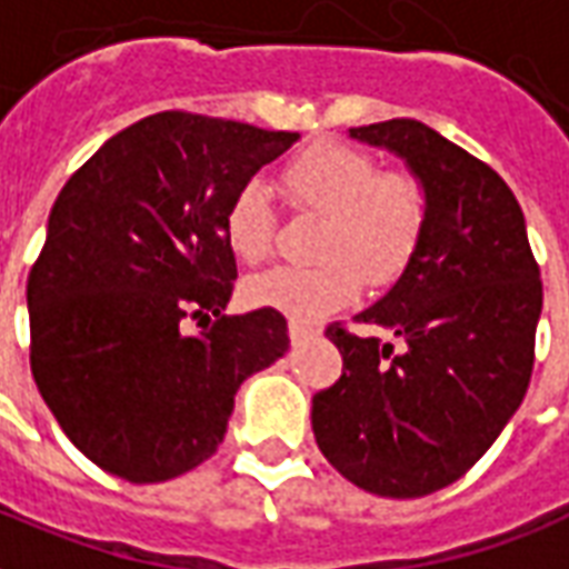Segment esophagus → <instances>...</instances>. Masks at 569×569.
<instances>
[{
  "label": "esophagus",
  "instance_id": "1",
  "mask_svg": "<svg viewBox=\"0 0 569 569\" xmlns=\"http://www.w3.org/2000/svg\"><path fill=\"white\" fill-rule=\"evenodd\" d=\"M319 331L313 326H305V322H296V319H289V338L292 343H305V340H313Z\"/></svg>",
  "mask_w": 569,
  "mask_h": 569
}]
</instances>
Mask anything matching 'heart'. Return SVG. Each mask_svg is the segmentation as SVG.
<instances>
[{
  "label": "heart",
  "mask_w": 569,
  "mask_h": 569,
  "mask_svg": "<svg viewBox=\"0 0 569 569\" xmlns=\"http://www.w3.org/2000/svg\"><path fill=\"white\" fill-rule=\"evenodd\" d=\"M280 189L296 210L322 217L313 268H271L247 283V301L296 322L347 307L368 289L401 280L431 222L428 189L410 171H382L380 159L340 141H317L286 162ZM226 243L247 264L273 250V208L259 183H243L226 208Z\"/></svg>",
  "instance_id": "1"
}]
</instances>
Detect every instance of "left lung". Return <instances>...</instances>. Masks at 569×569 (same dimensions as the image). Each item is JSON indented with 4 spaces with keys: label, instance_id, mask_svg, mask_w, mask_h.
I'll list each match as a JSON object with an SVG mask.
<instances>
[{
    "label": "left lung",
    "instance_id": "left-lung-1",
    "mask_svg": "<svg viewBox=\"0 0 569 569\" xmlns=\"http://www.w3.org/2000/svg\"><path fill=\"white\" fill-rule=\"evenodd\" d=\"M349 134L407 159L428 189L431 222L389 296L356 317L401 338V352L328 326L343 373L313 395L310 419L349 482L422 498L465 477L525 401L540 264L512 189L482 159L407 117Z\"/></svg>",
    "mask_w": 569,
    "mask_h": 569
}]
</instances>
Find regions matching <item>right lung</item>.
I'll return each mask as SVG.
<instances>
[{"mask_svg": "<svg viewBox=\"0 0 569 569\" xmlns=\"http://www.w3.org/2000/svg\"><path fill=\"white\" fill-rule=\"evenodd\" d=\"M298 138L162 111L62 187L27 280L29 368L92 465L138 486L199 467L226 437L238 386L289 349L283 313H222L238 277L222 220Z\"/></svg>", "mask_w": 569, "mask_h": 569, "instance_id": "right-lung-1", "label": "right lung"}]
</instances>
